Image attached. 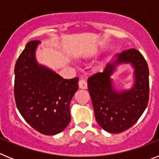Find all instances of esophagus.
<instances>
[{"instance_id":"34e87169","label":"esophagus","mask_w":159,"mask_h":159,"mask_svg":"<svg viewBox=\"0 0 159 159\" xmlns=\"http://www.w3.org/2000/svg\"><path fill=\"white\" fill-rule=\"evenodd\" d=\"M79 87L81 89H87L88 88V84L84 80H80L79 81Z\"/></svg>"}]
</instances>
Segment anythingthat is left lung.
I'll return each instance as SVG.
<instances>
[{
  "label": "left lung",
  "mask_w": 159,
  "mask_h": 159,
  "mask_svg": "<svg viewBox=\"0 0 159 159\" xmlns=\"http://www.w3.org/2000/svg\"><path fill=\"white\" fill-rule=\"evenodd\" d=\"M116 57L102 72L88 78V86L97 123L106 131L117 134L131 127L141 117L148 104L150 88L148 65L139 51L128 49ZM121 63L133 66L135 83L130 90L118 92L110 76Z\"/></svg>",
  "instance_id": "1"
}]
</instances>
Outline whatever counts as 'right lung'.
I'll return each instance as SVG.
<instances>
[{
	"mask_svg": "<svg viewBox=\"0 0 159 159\" xmlns=\"http://www.w3.org/2000/svg\"><path fill=\"white\" fill-rule=\"evenodd\" d=\"M40 43L26 44L15 65L14 96L22 117L32 128L46 135L64 130L71 121L70 102L78 90V77L66 80L36 62Z\"/></svg>",
	"mask_w": 159,
	"mask_h": 159,
	"instance_id": "obj_1",
	"label": "right lung"
}]
</instances>
